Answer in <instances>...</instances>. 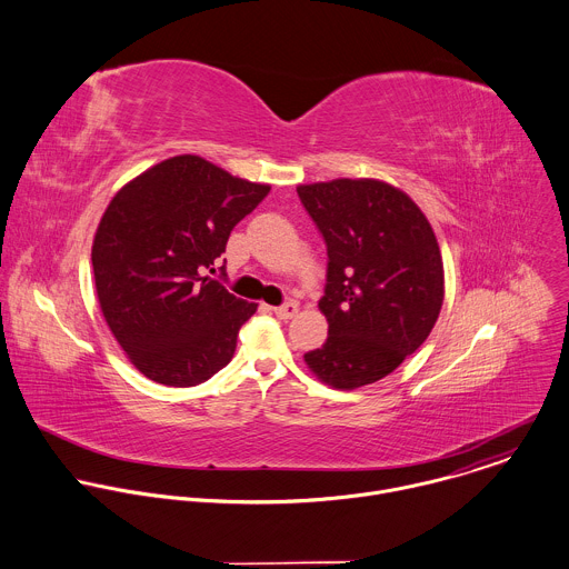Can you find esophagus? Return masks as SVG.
<instances>
[{"instance_id": "esophagus-1", "label": "esophagus", "mask_w": 569, "mask_h": 569, "mask_svg": "<svg viewBox=\"0 0 569 569\" xmlns=\"http://www.w3.org/2000/svg\"><path fill=\"white\" fill-rule=\"evenodd\" d=\"M297 312H299V306H297L295 301H288V303H283V306H277V308H274V315H277L279 319H283V321L292 319Z\"/></svg>"}]
</instances>
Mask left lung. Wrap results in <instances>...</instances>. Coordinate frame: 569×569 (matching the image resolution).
Returning <instances> with one entry per match:
<instances>
[{"mask_svg":"<svg viewBox=\"0 0 569 569\" xmlns=\"http://www.w3.org/2000/svg\"><path fill=\"white\" fill-rule=\"evenodd\" d=\"M328 246L319 310L328 339L306 352L310 372L355 390L395 372L432 332L446 295L443 259L421 208L379 179L297 188Z\"/></svg>","mask_w":569,"mask_h":569,"instance_id":"8db88e82","label":"left lung"}]
</instances>
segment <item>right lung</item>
<instances>
[{"label":"right lung","instance_id":"add662e5","mask_svg":"<svg viewBox=\"0 0 569 569\" xmlns=\"http://www.w3.org/2000/svg\"><path fill=\"white\" fill-rule=\"evenodd\" d=\"M270 192L197 154L170 157L108 203L92 241L103 319L150 381L190 388L230 363L239 328L257 312L217 279L230 230Z\"/></svg>","mask_w":569,"mask_h":569}]
</instances>
